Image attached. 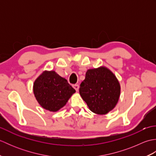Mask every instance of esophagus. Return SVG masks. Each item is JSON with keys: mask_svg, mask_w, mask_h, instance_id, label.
<instances>
[{"mask_svg": "<svg viewBox=\"0 0 156 156\" xmlns=\"http://www.w3.org/2000/svg\"><path fill=\"white\" fill-rule=\"evenodd\" d=\"M72 87H73V88L75 89L76 91L78 90V89H79V85L78 84H73Z\"/></svg>", "mask_w": 156, "mask_h": 156, "instance_id": "obj_1", "label": "esophagus"}]
</instances>
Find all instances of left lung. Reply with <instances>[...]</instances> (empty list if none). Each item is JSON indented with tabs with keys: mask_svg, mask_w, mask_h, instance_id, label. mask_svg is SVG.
I'll list each match as a JSON object with an SVG mask.
<instances>
[{
	"mask_svg": "<svg viewBox=\"0 0 156 156\" xmlns=\"http://www.w3.org/2000/svg\"><path fill=\"white\" fill-rule=\"evenodd\" d=\"M79 92L91 111L105 115L117 105L120 95V85L109 69L101 67L88 69L80 84Z\"/></svg>",
	"mask_w": 156,
	"mask_h": 156,
	"instance_id": "8db88e82",
	"label": "left lung"
}]
</instances>
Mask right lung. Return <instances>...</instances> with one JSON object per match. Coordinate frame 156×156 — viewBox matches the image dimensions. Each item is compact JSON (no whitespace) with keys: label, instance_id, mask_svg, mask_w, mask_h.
I'll return each mask as SVG.
<instances>
[{"label":"right lung","instance_id":"add662e5","mask_svg":"<svg viewBox=\"0 0 156 156\" xmlns=\"http://www.w3.org/2000/svg\"><path fill=\"white\" fill-rule=\"evenodd\" d=\"M75 92L67 80L54 71L43 72L34 84L35 97L39 105L53 112L64 107Z\"/></svg>","mask_w":156,"mask_h":156}]
</instances>
